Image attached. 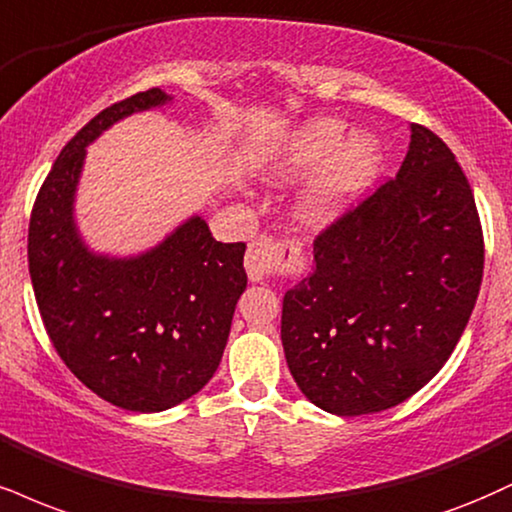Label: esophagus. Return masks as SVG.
<instances>
[{"mask_svg":"<svg viewBox=\"0 0 512 512\" xmlns=\"http://www.w3.org/2000/svg\"><path fill=\"white\" fill-rule=\"evenodd\" d=\"M245 269L250 281H264L269 276L300 279L307 269V252L298 238L257 236L245 252Z\"/></svg>","mask_w":512,"mask_h":512,"instance_id":"1","label":"esophagus"}]
</instances>
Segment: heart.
<instances>
[{"mask_svg": "<svg viewBox=\"0 0 512 512\" xmlns=\"http://www.w3.org/2000/svg\"><path fill=\"white\" fill-rule=\"evenodd\" d=\"M326 158L330 162L317 176L312 193L307 197V212L312 217L334 212L350 197L365 190L377 176L381 164L379 145L372 138L357 135L348 140L346 123L319 119L293 135L291 143L283 147L279 166L286 171H305L315 169Z\"/></svg>", "mask_w": 512, "mask_h": 512, "instance_id": "heart-1", "label": "heart"}]
</instances>
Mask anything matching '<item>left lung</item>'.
<instances>
[{"label":"left lung","instance_id":"obj_1","mask_svg":"<svg viewBox=\"0 0 512 512\" xmlns=\"http://www.w3.org/2000/svg\"><path fill=\"white\" fill-rule=\"evenodd\" d=\"M396 178L326 224L315 269L283 295L281 341L317 408L372 415L408 400L458 346L484 274V233L448 145L412 123Z\"/></svg>","mask_w":512,"mask_h":512}]
</instances>
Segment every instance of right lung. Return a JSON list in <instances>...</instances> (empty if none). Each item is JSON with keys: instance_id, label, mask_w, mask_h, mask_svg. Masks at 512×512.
<instances>
[{"instance_id": "right-lung-1", "label": "right lung", "mask_w": 512, "mask_h": 512, "mask_svg": "<svg viewBox=\"0 0 512 512\" xmlns=\"http://www.w3.org/2000/svg\"><path fill=\"white\" fill-rule=\"evenodd\" d=\"M166 102L159 88L102 109L64 145L28 229V269L42 324L92 393L133 412L174 408L217 372L248 286L245 243H219L200 217L135 260L90 255L71 205L85 145L123 116Z\"/></svg>"}]
</instances>
